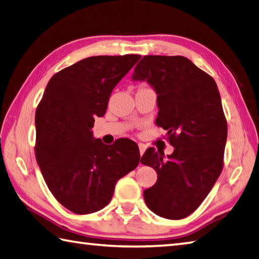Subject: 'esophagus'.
Instances as JSON below:
<instances>
[{
    "mask_svg": "<svg viewBox=\"0 0 259 259\" xmlns=\"http://www.w3.org/2000/svg\"><path fill=\"white\" fill-rule=\"evenodd\" d=\"M139 149H140V154L142 155V154L145 152V150H146V146H145L144 144H142V143H140V144H139Z\"/></svg>",
    "mask_w": 259,
    "mask_h": 259,
    "instance_id": "obj_1",
    "label": "esophagus"
}]
</instances>
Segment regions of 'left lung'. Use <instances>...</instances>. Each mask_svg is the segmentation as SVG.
Returning a JSON list of instances; mask_svg holds the SVG:
<instances>
[{"instance_id": "8db88e82", "label": "left lung", "mask_w": 259, "mask_h": 259, "mask_svg": "<svg viewBox=\"0 0 259 259\" xmlns=\"http://www.w3.org/2000/svg\"><path fill=\"white\" fill-rule=\"evenodd\" d=\"M133 80H146L158 94L155 124L167 130L175 151L149 148L141 162L158 180L144 190L151 211L170 220L192 214L221 175L228 126L218 85L211 75L184 56L146 55L135 66Z\"/></svg>"}]
</instances>
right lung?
I'll list each match as a JSON object with an SVG mask.
<instances>
[{
    "mask_svg": "<svg viewBox=\"0 0 259 259\" xmlns=\"http://www.w3.org/2000/svg\"><path fill=\"white\" fill-rule=\"evenodd\" d=\"M140 58H84L52 76L37 107V163L54 197L73 213L108 205L118 179L140 162L131 140L106 145L91 132L95 117L105 115L111 91Z\"/></svg>",
    "mask_w": 259,
    "mask_h": 259,
    "instance_id": "add662e5",
    "label": "right lung"
}]
</instances>
